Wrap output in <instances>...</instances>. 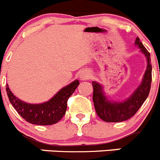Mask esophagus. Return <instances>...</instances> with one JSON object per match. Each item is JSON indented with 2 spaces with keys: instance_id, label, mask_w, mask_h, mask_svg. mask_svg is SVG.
Masks as SVG:
<instances>
[{
  "instance_id": "34e87169",
  "label": "esophagus",
  "mask_w": 160,
  "mask_h": 160,
  "mask_svg": "<svg viewBox=\"0 0 160 160\" xmlns=\"http://www.w3.org/2000/svg\"><path fill=\"white\" fill-rule=\"evenodd\" d=\"M90 78V73L88 72H82L80 75V78L82 80H87Z\"/></svg>"
}]
</instances>
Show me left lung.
Listing matches in <instances>:
<instances>
[{
	"label": "left lung",
	"mask_w": 160,
	"mask_h": 160,
	"mask_svg": "<svg viewBox=\"0 0 160 160\" xmlns=\"http://www.w3.org/2000/svg\"><path fill=\"white\" fill-rule=\"evenodd\" d=\"M135 44L138 46L141 51L145 55L148 64L142 83L127 100L122 102H110L104 96L102 86L96 82H92L93 86L92 99L95 110L98 116L106 122H121L130 119L137 113L149 94L152 82L150 53L140 42L138 37L136 38Z\"/></svg>",
	"instance_id": "1"
}]
</instances>
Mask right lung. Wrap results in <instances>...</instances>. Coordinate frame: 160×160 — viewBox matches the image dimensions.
I'll return each instance as SVG.
<instances>
[{
	"instance_id": "right-lung-1",
	"label": "right lung",
	"mask_w": 160,
	"mask_h": 160,
	"mask_svg": "<svg viewBox=\"0 0 160 160\" xmlns=\"http://www.w3.org/2000/svg\"><path fill=\"white\" fill-rule=\"evenodd\" d=\"M78 85L79 82L75 80L61 88L51 99L41 104H30L20 100L14 96L8 85L6 91L15 110L27 122L36 125H52L61 121L65 114L68 99Z\"/></svg>"
}]
</instances>
